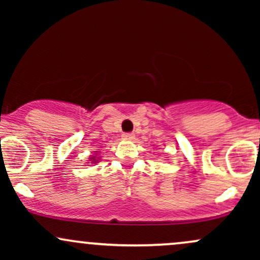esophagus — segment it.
I'll return each mask as SVG.
<instances>
[{
  "mask_svg": "<svg viewBox=\"0 0 260 260\" xmlns=\"http://www.w3.org/2000/svg\"><path fill=\"white\" fill-rule=\"evenodd\" d=\"M122 138L124 140H132L134 139V134L133 133H123L122 134Z\"/></svg>",
  "mask_w": 260,
  "mask_h": 260,
  "instance_id": "34e87169",
  "label": "esophagus"
}]
</instances>
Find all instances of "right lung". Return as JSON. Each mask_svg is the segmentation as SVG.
<instances>
[{"instance_id": "right-lung-1", "label": "right lung", "mask_w": 260, "mask_h": 260, "mask_svg": "<svg viewBox=\"0 0 260 260\" xmlns=\"http://www.w3.org/2000/svg\"><path fill=\"white\" fill-rule=\"evenodd\" d=\"M90 161H92V162H96V161H98V159H96V156H92V157H90Z\"/></svg>"}]
</instances>
